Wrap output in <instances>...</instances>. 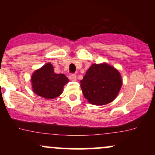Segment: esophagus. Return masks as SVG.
<instances>
[{"label":"esophagus","mask_w":155,"mask_h":155,"mask_svg":"<svg viewBox=\"0 0 155 155\" xmlns=\"http://www.w3.org/2000/svg\"><path fill=\"white\" fill-rule=\"evenodd\" d=\"M69 79L73 81H76V75H75V74H71V75L69 76Z\"/></svg>","instance_id":"34e87169"}]
</instances>
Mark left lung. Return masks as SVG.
Returning a JSON list of instances; mask_svg holds the SVG:
<instances>
[{"mask_svg":"<svg viewBox=\"0 0 155 155\" xmlns=\"http://www.w3.org/2000/svg\"><path fill=\"white\" fill-rule=\"evenodd\" d=\"M80 82L84 96L93 105L112 102L122 85L120 72L107 63L92 64Z\"/></svg>","mask_w":155,"mask_h":155,"instance_id":"1","label":"left lung"}]
</instances>
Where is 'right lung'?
Instances as JSON below:
<instances>
[{
  "mask_svg": "<svg viewBox=\"0 0 155 155\" xmlns=\"http://www.w3.org/2000/svg\"><path fill=\"white\" fill-rule=\"evenodd\" d=\"M68 81L65 74L54 71V67L50 63L35 71L31 76L33 91L46 99H53L61 95L63 87Z\"/></svg>",
  "mask_w": 155,
  "mask_h": 155,
  "instance_id": "add662e5",
  "label": "right lung"
}]
</instances>
